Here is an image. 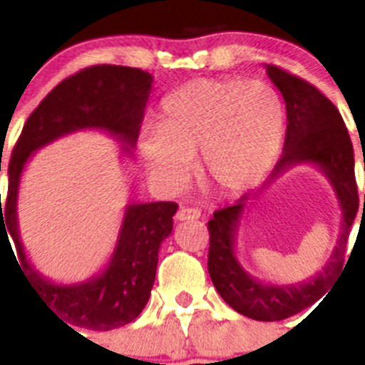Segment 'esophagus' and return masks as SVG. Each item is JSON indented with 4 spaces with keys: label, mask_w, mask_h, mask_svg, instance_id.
<instances>
[{
    "label": "esophagus",
    "mask_w": 365,
    "mask_h": 365,
    "mask_svg": "<svg viewBox=\"0 0 365 365\" xmlns=\"http://www.w3.org/2000/svg\"><path fill=\"white\" fill-rule=\"evenodd\" d=\"M199 217H201V212L197 208H188V206H180L175 214L177 221H195Z\"/></svg>",
    "instance_id": "esophagus-1"
}]
</instances>
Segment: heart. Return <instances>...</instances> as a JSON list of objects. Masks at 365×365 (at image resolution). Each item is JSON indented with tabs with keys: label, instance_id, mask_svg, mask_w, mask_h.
Here are the masks:
<instances>
[{
	"label": "heart",
	"instance_id": "obj_1",
	"mask_svg": "<svg viewBox=\"0 0 365 365\" xmlns=\"http://www.w3.org/2000/svg\"><path fill=\"white\" fill-rule=\"evenodd\" d=\"M285 104L263 82L195 80L163 100L157 125L143 128L138 155L168 185L188 177L197 153L202 185L219 195H240L261 185L285 138Z\"/></svg>",
	"mask_w": 365,
	"mask_h": 365
}]
</instances>
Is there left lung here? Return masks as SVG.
Masks as SVG:
<instances>
[{
	"mask_svg": "<svg viewBox=\"0 0 365 365\" xmlns=\"http://www.w3.org/2000/svg\"><path fill=\"white\" fill-rule=\"evenodd\" d=\"M269 78L279 89L287 109V133L283 155L263 188L247 193L235 205L214 212L208 221L210 248L208 272L221 298L240 314L259 322H278L311 307L344 270L347 237L356 212L359 190L354 180V151L349 133L336 106L305 80L265 66ZM314 163L328 177L342 210L341 235L328 263L311 279L289 286L259 282L242 269L235 256V241L247 202L272 184L289 167ZM365 208V195H364Z\"/></svg>",
	"mask_w": 365,
	"mask_h": 365,
	"instance_id": "8db88e82",
	"label": "left lung"
}]
</instances>
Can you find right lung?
Returning <instances> with one entry per match:
<instances>
[{"instance_id":"obj_1","label":"right lung","mask_w":365,"mask_h":365,"mask_svg":"<svg viewBox=\"0 0 365 365\" xmlns=\"http://www.w3.org/2000/svg\"><path fill=\"white\" fill-rule=\"evenodd\" d=\"M151 83L153 76L137 67H87L58 83L41 100L25 122L12 151L9 193L3 208L0 195V234L1 230L9 232L6 237L11 235L14 241L18 267L22 265L19 270L24 269L32 289L66 325L109 331L128 325L143 312L155 282L160 243L172 234L177 205L159 201L125 206L117 245L104 270L86 282L63 285L38 272L19 240L18 192L21 173L34 151L82 130L111 135L120 143L122 153L131 157Z\"/></svg>"}]
</instances>
